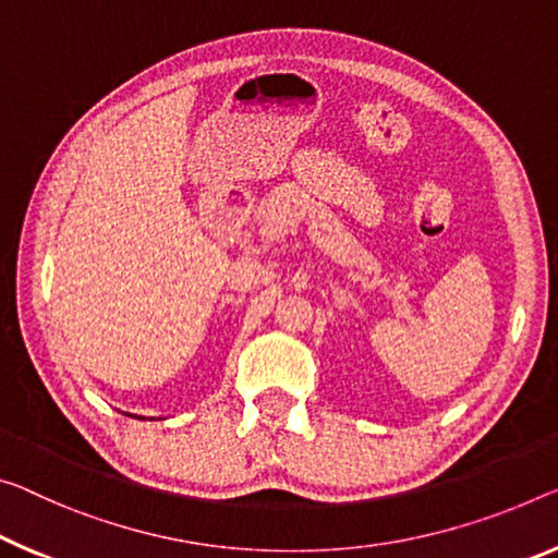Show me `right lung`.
<instances>
[{"mask_svg":"<svg viewBox=\"0 0 558 558\" xmlns=\"http://www.w3.org/2000/svg\"><path fill=\"white\" fill-rule=\"evenodd\" d=\"M124 414H126V411H124ZM126 416H136V414H126ZM136 418H144V416H136Z\"/></svg>","mask_w":558,"mask_h":558,"instance_id":"right-lung-1","label":"right lung"}]
</instances>
